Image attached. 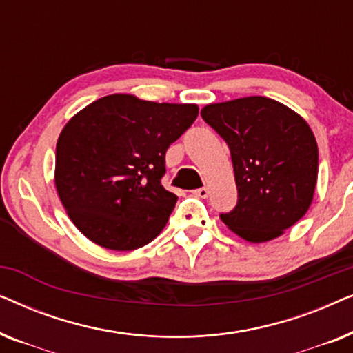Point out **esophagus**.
Here are the masks:
<instances>
[{"label": "esophagus", "instance_id": "34e87169", "mask_svg": "<svg viewBox=\"0 0 353 353\" xmlns=\"http://www.w3.org/2000/svg\"><path fill=\"white\" fill-rule=\"evenodd\" d=\"M192 194L197 196V197H202V199H205V197H209L210 191H209V188H207V186H202V188H199V190L192 191Z\"/></svg>", "mask_w": 353, "mask_h": 353}]
</instances>
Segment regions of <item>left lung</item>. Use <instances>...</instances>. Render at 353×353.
Listing matches in <instances>:
<instances>
[{
    "label": "left lung",
    "instance_id": "left-lung-1",
    "mask_svg": "<svg viewBox=\"0 0 353 353\" xmlns=\"http://www.w3.org/2000/svg\"><path fill=\"white\" fill-rule=\"evenodd\" d=\"M202 119L231 152L238 204L220 219L239 238H279L307 214L315 194L318 146L305 119L265 96L207 104Z\"/></svg>",
    "mask_w": 353,
    "mask_h": 353
}]
</instances>
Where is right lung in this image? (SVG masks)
I'll list each match as a JSON object with an SVG mask.
<instances>
[{
    "label": "right lung",
    "instance_id": "add662e5",
    "mask_svg": "<svg viewBox=\"0 0 353 353\" xmlns=\"http://www.w3.org/2000/svg\"><path fill=\"white\" fill-rule=\"evenodd\" d=\"M196 104L109 94L77 112L56 144L57 194L79 231L110 250L157 238L176 196L162 186L165 152L191 123Z\"/></svg>",
    "mask_w": 353,
    "mask_h": 353
}]
</instances>
